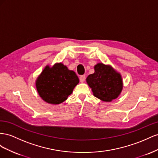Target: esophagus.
I'll return each mask as SVG.
<instances>
[{
    "label": "esophagus",
    "instance_id": "34e87169",
    "mask_svg": "<svg viewBox=\"0 0 158 158\" xmlns=\"http://www.w3.org/2000/svg\"><path fill=\"white\" fill-rule=\"evenodd\" d=\"M79 80H80V82H81V83H83V82L85 81V75H81V76H80Z\"/></svg>",
    "mask_w": 158,
    "mask_h": 158
}]
</instances>
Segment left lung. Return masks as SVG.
<instances>
[{
  "instance_id": "8db88e82",
  "label": "left lung",
  "mask_w": 158,
  "mask_h": 158,
  "mask_svg": "<svg viewBox=\"0 0 158 158\" xmlns=\"http://www.w3.org/2000/svg\"><path fill=\"white\" fill-rule=\"evenodd\" d=\"M94 73L86 81L93 95L105 102H111L119 97L123 89L121 74L110 65L98 63L94 66Z\"/></svg>"
}]
</instances>
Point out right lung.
I'll return each instance as SVG.
<instances>
[{
    "instance_id": "add662e5",
    "label": "right lung",
    "mask_w": 158,
    "mask_h": 158,
    "mask_svg": "<svg viewBox=\"0 0 158 158\" xmlns=\"http://www.w3.org/2000/svg\"><path fill=\"white\" fill-rule=\"evenodd\" d=\"M79 82L77 75L62 63L47 65L35 80V87L42 100L51 105L64 102Z\"/></svg>"
}]
</instances>
